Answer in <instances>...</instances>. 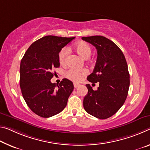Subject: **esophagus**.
Here are the masks:
<instances>
[{
    "label": "esophagus",
    "instance_id": "1",
    "mask_svg": "<svg viewBox=\"0 0 150 150\" xmlns=\"http://www.w3.org/2000/svg\"><path fill=\"white\" fill-rule=\"evenodd\" d=\"M73 85H74V87L77 88L79 86V83H73Z\"/></svg>",
    "mask_w": 150,
    "mask_h": 150
}]
</instances>
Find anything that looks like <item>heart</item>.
Here are the masks:
<instances>
[{
  "label": "heart",
  "mask_w": 150,
  "mask_h": 150,
  "mask_svg": "<svg viewBox=\"0 0 150 150\" xmlns=\"http://www.w3.org/2000/svg\"><path fill=\"white\" fill-rule=\"evenodd\" d=\"M75 50L79 55L83 59H88L91 53V49L87 42L81 41L76 43L74 46ZM69 53L68 49L64 47L59 53V61L61 65H65L67 58ZM88 73V71L85 69L71 68L67 71L66 77L73 81L77 82L82 79L84 76Z\"/></svg>",
  "instance_id": "obj_1"
}]
</instances>
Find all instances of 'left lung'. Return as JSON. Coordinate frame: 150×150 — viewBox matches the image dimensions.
Listing matches in <instances>:
<instances>
[{
	"mask_svg": "<svg viewBox=\"0 0 150 150\" xmlns=\"http://www.w3.org/2000/svg\"><path fill=\"white\" fill-rule=\"evenodd\" d=\"M81 39L96 47L97 58L93 73L87 77L89 82L98 83L94 91L87 84L88 93L83 99L87 112L105 120L113 115L123 105L129 87V74L125 56L113 41L103 36Z\"/></svg>",
	"mask_w": 150,
	"mask_h": 150,
	"instance_id": "1",
	"label": "left lung"
}]
</instances>
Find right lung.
<instances>
[{
	"instance_id": "right-lung-1",
	"label": "right lung",
	"mask_w": 150,
	"mask_h": 150,
	"mask_svg": "<svg viewBox=\"0 0 150 150\" xmlns=\"http://www.w3.org/2000/svg\"><path fill=\"white\" fill-rule=\"evenodd\" d=\"M75 37L48 35L30 45L24 54L20 65V87L23 97L31 111L47 118L62 111L74 87L72 81L63 79L59 85L52 83L60 66L59 53Z\"/></svg>"
}]
</instances>
